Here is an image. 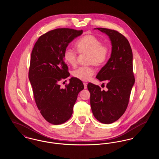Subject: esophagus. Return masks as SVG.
<instances>
[{"mask_svg":"<svg viewBox=\"0 0 159 159\" xmlns=\"http://www.w3.org/2000/svg\"><path fill=\"white\" fill-rule=\"evenodd\" d=\"M83 85H84V88L87 89V83H83Z\"/></svg>","mask_w":159,"mask_h":159,"instance_id":"1","label":"esophagus"}]
</instances>
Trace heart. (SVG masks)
<instances>
[{
	"label": "heart",
	"instance_id": "b5f03b06",
	"mask_svg": "<svg viewBox=\"0 0 159 159\" xmlns=\"http://www.w3.org/2000/svg\"><path fill=\"white\" fill-rule=\"evenodd\" d=\"M77 52L80 54H88V64L96 67L103 66L108 60L110 49L106 44L92 34H87L80 38L76 43ZM66 62L71 67H75L77 61V55L74 51L67 49L64 53ZM95 73L92 67H81L75 70L72 75L74 77L82 81H88Z\"/></svg>",
	"mask_w": 159,
	"mask_h": 159
}]
</instances>
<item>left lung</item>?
<instances>
[{
    "label": "left lung",
    "mask_w": 159,
    "mask_h": 159,
    "mask_svg": "<svg viewBox=\"0 0 159 159\" xmlns=\"http://www.w3.org/2000/svg\"><path fill=\"white\" fill-rule=\"evenodd\" d=\"M109 37L112 45L111 57L99 71L97 79L107 80V91L92 83L88 84L91 93V109L94 117L102 123L117 120L128 106L132 88L135 83L133 55L126 38L117 31L96 28Z\"/></svg>",
    "instance_id": "obj_1"
}]
</instances>
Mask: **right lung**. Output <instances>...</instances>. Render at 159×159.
<instances>
[{"mask_svg": "<svg viewBox=\"0 0 159 159\" xmlns=\"http://www.w3.org/2000/svg\"><path fill=\"white\" fill-rule=\"evenodd\" d=\"M83 30L57 29L38 39L31 55L29 79L39 110L46 120L60 125L71 117L79 93L84 89L80 80L70 79L64 89L60 82L70 76L64 53L68 44Z\"/></svg>", "mask_w": 159, "mask_h": 159, "instance_id": "add662e5", "label": "right lung"}]
</instances>
